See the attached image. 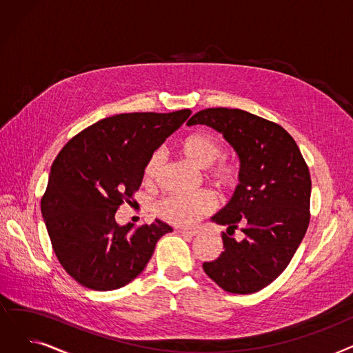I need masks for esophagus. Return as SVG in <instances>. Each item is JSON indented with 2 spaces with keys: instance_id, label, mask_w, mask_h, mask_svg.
Listing matches in <instances>:
<instances>
[{
  "instance_id": "1",
  "label": "esophagus",
  "mask_w": 353,
  "mask_h": 353,
  "mask_svg": "<svg viewBox=\"0 0 353 353\" xmlns=\"http://www.w3.org/2000/svg\"><path fill=\"white\" fill-rule=\"evenodd\" d=\"M180 234H183V236H190V237H193V236H196V234H199V230L197 229H192V230H188V229H180V230H177Z\"/></svg>"
}]
</instances>
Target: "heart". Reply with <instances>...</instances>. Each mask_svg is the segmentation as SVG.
Segmentation results:
<instances>
[{
	"instance_id": "1",
	"label": "heart",
	"mask_w": 353,
	"mask_h": 353,
	"mask_svg": "<svg viewBox=\"0 0 353 353\" xmlns=\"http://www.w3.org/2000/svg\"><path fill=\"white\" fill-rule=\"evenodd\" d=\"M179 153L199 169H205L206 177L217 188L233 186L237 170L228 160H216L221 153V144L205 133H193L181 139L177 144ZM159 165V154L148 159L144 169V180L150 181ZM216 205L214 196L208 190H200L190 196H167L157 203V213L179 226L193 225L196 220L209 213Z\"/></svg>"
}]
</instances>
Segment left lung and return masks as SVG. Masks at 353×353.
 Returning <instances> with one entry per match:
<instances>
[{
	"label": "left lung",
	"instance_id": "1",
	"mask_svg": "<svg viewBox=\"0 0 353 353\" xmlns=\"http://www.w3.org/2000/svg\"><path fill=\"white\" fill-rule=\"evenodd\" d=\"M188 124H205L223 134L240 160V183L210 219L228 228L221 233L223 252L203 263V270L226 292H259L286 269L307 230V165L283 127L248 111L206 108ZM239 225L245 236L237 243L231 234Z\"/></svg>",
	"mask_w": 353,
	"mask_h": 353
}]
</instances>
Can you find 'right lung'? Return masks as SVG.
Masks as SVG:
<instances>
[{"label":"right lung","instance_id":"add662e5","mask_svg":"<svg viewBox=\"0 0 353 353\" xmlns=\"http://www.w3.org/2000/svg\"><path fill=\"white\" fill-rule=\"evenodd\" d=\"M190 114L107 117L72 137L54 160L41 214L59 262L81 286L101 292L125 286L144 270L159 239L173 232L159 219L132 230L114 216L139 190L148 159Z\"/></svg>","mask_w":353,"mask_h":353}]
</instances>
